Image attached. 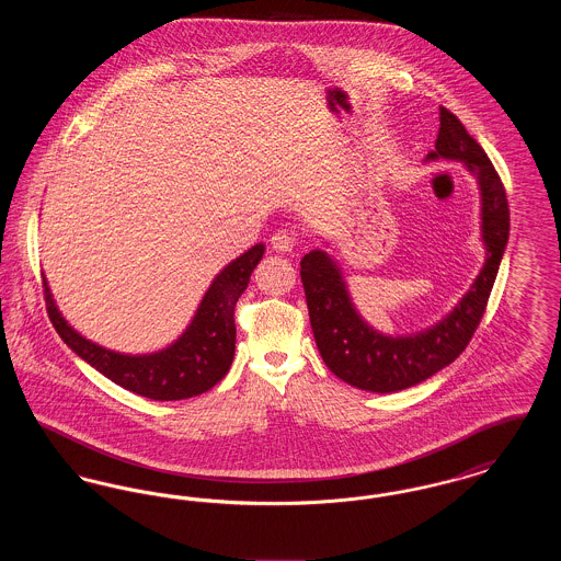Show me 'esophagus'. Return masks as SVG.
Instances as JSON below:
<instances>
[{"label": "esophagus", "instance_id": "esophagus-1", "mask_svg": "<svg viewBox=\"0 0 561 561\" xmlns=\"http://www.w3.org/2000/svg\"><path fill=\"white\" fill-rule=\"evenodd\" d=\"M298 243L296 240V233L290 229H279L271 236V245L277 250V252H293L294 245Z\"/></svg>", "mask_w": 561, "mask_h": 561}]
</instances>
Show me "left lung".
I'll return each instance as SVG.
<instances>
[{
    "mask_svg": "<svg viewBox=\"0 0 561 561\" xmlns=\"http://www.w3.org/2000/svg\"><path fill=\"white\" fill-rule=\"evenodd\" d=\"M465 161L481 191L485 265L448 318L414 336H382L362 320L332 259L313 250L300 261V279L321 359L351 387L393 393L427 380L467 348L488 307L508 240L507 193L480 142L453 111L439 107V134L427 160Z\"/></svg>",
    "mask_w": 561,
    "mask_h": 561,
    "instance_id": "obj_1",
    "label": "left lung"
}]
</instances>
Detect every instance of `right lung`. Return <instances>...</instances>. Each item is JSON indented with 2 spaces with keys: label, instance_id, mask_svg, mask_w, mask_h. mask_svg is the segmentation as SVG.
Wrapping results in <instances>:
<instances>
[{
  "label": "right lung",
  "instance_id": "right-lung-1",
  "mask_svg": "<svg viewBox=\"0 0 561 561\" xmlns=\"http://www.w3.org/2000/svg\"><path fill=\"white\" fill-rule=\"evenodd\" d=\"M265 245L256 243L214 277L213 286L183 336L149 355H122L99 347L78 334L54 305L44 277L48 318L58 336L92 368L136 396L158 401L187 400L206 393L229 373L236 353V305L248 288L250 275L263 259Z\"/></svg>",
  "mask_w": 561,
  "mask_h": 561
}]
</instances>
